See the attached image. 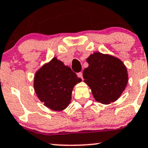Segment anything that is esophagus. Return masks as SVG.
Returning a JSON list of instances; mask_svg holds the SVG:
<instances>
[{
	"instance_id": "1",
	"label": "esophagus",
	"mask_w": 148,
	"mask_h": 148,
	"mask_svg": "<svg viewBox=\"0 0 148 148\" xmlns=\"http://www.w3.org/2000/svg\"><path fill=\"white\" fill-rule=\"evenodd\" d=\"M77 77H78L81 78V79H83L82 73V72H79V73H78L77 74Z\"/></svg>"
}]
</instances>
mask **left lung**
<instances>
[{
    "mask_svg": "<svg viewBox=\"0 0 148 148\" xmlns=\"http://www.w3.org/2000/svg\"><path fill=\"white\" fill-rule=\"evenodd\" d=\"M86 62L88 66L83 71V77L95 100L102 104L116 101L127 84L124 64L116 57L100 53L91 55Z\"/></svg>",
    "mask_w": 148,
    "mask_h": 148,
    "instance_id": "left-lung-1",
    "label": "left lung"
}]
</instances>
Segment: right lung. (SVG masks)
I'll return each instance as SVG.
<instances>
[{
  "label": "right lung",
  "mask_w": 148,
  "mask_h": 148,
  "mask_svg": "<svg viewBox=\"0 0 148 148\" xmlns=\"http://www.w3.org/2000/svg\"><path fill=\"white\" fill-rule=\"evenodd\" d=\"M81 81L71 68L54 57L36 73L34 91L45 106L52 110L62 111L70 103L74 85Z\"/></svg>",
  "instance_id": "right-lung-1"
}]
</instances>
